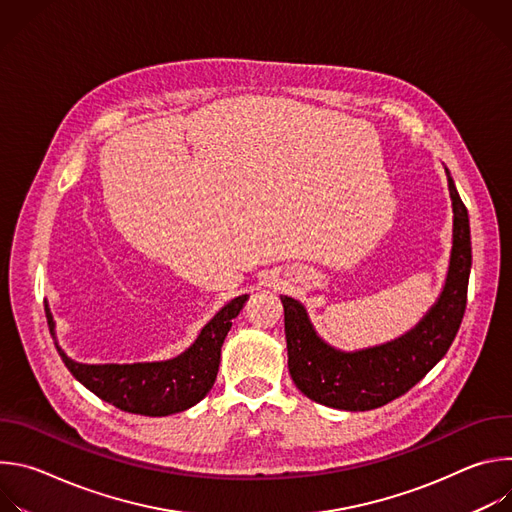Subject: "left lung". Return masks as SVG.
I'll return each instance as SVG.
<instances>
[{
  "instance_id": "obj_1",
  "label": "left lung",
  "mask_w": 512,
  "mask_h": 512,
  "mask_svg": "<svg viewBox=\"0 0 512 512\" xmlns=\"http://www.w3.org/2000/svg\"><path fill=\"white\" fill-rule=\"evenodd\" d=\"M446 174L454 206L450 271L440 300L411 332L383 346L340 352L314 332L300 302L281 296L289 375L316 403L344 411L387 405L415 387L452 346L466 312L472 243L466 204Z\"/></svg>"
}]
</instances>
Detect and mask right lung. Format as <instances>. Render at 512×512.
Wrapping results in <instances>:
<instances>
[{
	"instance_id": "1",
	"label": "right lung",
	"mask_w": 512,
	"mask_h": 512,
	"mask_svg": "<svg viewBox=\"0 0 512 512\" xmlns=\"http://www.w3.org/2000/svg\"><path fill=\"white\" fill-rule=\"evenodd\" d=\"M249 296H239L218 312L200 332L196 342L180 356L164 362L137 364H81L70 360L56 344V350L79 383L99 399L121 411L162 417L184 411L204 399L212 389L223 342L233 320L243 310ZM50 332L54 334L52 314L46 306Z\"/></svg>"
}]
</instances>
